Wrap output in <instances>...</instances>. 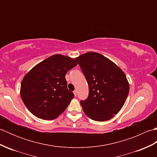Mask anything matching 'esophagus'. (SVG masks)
Segmentation results:
<instances>
[{
    "label": "esophagus",
    "instance_id": "1",
    "mask_svg": "<svg viewBox=\"0 0 157 157\" xmlns=\"http://www.w3.org/2000/svg\"><path fill=\"white\" fill-rule=\"evenodd\" d=\"M73 94H74L75 96H77V91H76V90H74V91H73Z\"/></svg>",
    "mask_w": 157,
    "mask_h": 157
}]
</instances>
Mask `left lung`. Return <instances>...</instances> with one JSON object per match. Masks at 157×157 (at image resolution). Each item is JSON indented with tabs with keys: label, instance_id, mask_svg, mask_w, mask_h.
I'll return each mask as SVG.
<instances>
[{
	"label": "left lung",
	"instance_id": "1",
	"mask_svg": "<svg viewBox=\"0 0 157 157\" xmlns=\"http://www.w3.org/2000/svg\"><path fill=\"white\" fill-rule=\"evenodd\" d=\"M88 84L89 94L80 101L83 111L96 121L109 120L121 109L129 94L125 74L105 56L88 52L75 59Z\"/></svg>",
	"mask_w": 157,
	"mask_h": 157
}]
</instances>
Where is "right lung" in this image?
Wrapping results in <instances>:
<instances>
[{
	"label": "right lung",
	"mask_w": 157,
	"mask_h": 157,
	"mask_svg": "<svg viewBox=\"0 0 157 157\" xmlns=\"http://www.w3.org/2000/svg\"><path fill=\"white\" fill-rule=\"evenodd\" d=\"M76 65L74 59L55 55L38 63L25 75L20 93L33 115L52 120L65 111L74 98L67 88L65 74Z\"/></svg>",
	"instance_id": "1"
}]
</instances>
